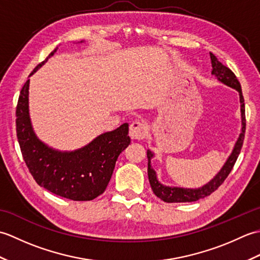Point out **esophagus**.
<instances>
[{
    "label": "esophagus",
    "mask_w": 260,
    "mask_h": 260,
    "mask_svg": "<svg viewBox=\"0 0 260 260\" xmlns=\"http://www.w3.org/2000/svg\"><path fill=\"white\" fill-rule=\"evenodd\" d=\"M147 135V125L143 121L135 120L129 126V136L133 140L141 141Z\"/></svg>",
    "instance_id": "1"
}]
</instances>
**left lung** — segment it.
Listing matches in <instances>:
<instances>
[{
    "mask_svg": "<svg viewBox=\"0 0 260 260\" xmlns=\"http://www.w3.org/2000/svg\"><path fill=\"white\" fill-rule=\"evenodd\" d=\"M210 58H211V64H212L211 74L217 77V79L220 82H222V84L234 88V89H236L239 92L240 112H241V133L238 137V140L236 142L233 152H231L229 157L227 158V161H225L224 165L221 168V170L219 171L218 174L215 175L211 181L208 182L207 184H204L201 187H198V189H184V187L163 185L161 182H158L156 172L153 170L151 165V159L154 156V154L152 153L151 150H147L148 181H150V184L154 194L161 199V200H163L164 202H168V203L193 202V201L199 200V199H203L210 196L212 192H214L220 185L223 183V181L225 179H227V176L231 172V170H233L234 165L241 151L242 143H244V139H245V132H246V115H245V99H244V96H242L240 82L238 79H237V77L233 71L220 62L213 53L210 52Z\"/></svg>",
    "mask_w": 260,
    "mask_h": 260,
    "instance_id": "1",
    "label": "left lung"
}]
</instances>
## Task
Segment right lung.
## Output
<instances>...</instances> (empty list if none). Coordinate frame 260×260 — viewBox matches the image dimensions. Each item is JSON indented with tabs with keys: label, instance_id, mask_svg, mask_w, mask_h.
Listing matches in <instances>:
<instances>
[{
	"label": "right lung",
	"instance_id": "obj_1",
	"mask_svg": "<svg viewBox=\"0 0 260 260\" xmlns=\"http://www.w3.org/2000/svg\"><path fill=\"white\" fill-rule=\"evenodd\" d=\"M33 69L30 76L52 57ZM29 76V77H30ZM27 79L16 106V136L22 156L37 183L54 194L74 201H89L106 190L119 154L129 145L128 124L97 136L89 144L73 152H60L38 139L29 115Z\"/></svg>",
	"mask_w": 260,
	"mask_h": 260
}]
</instances>
